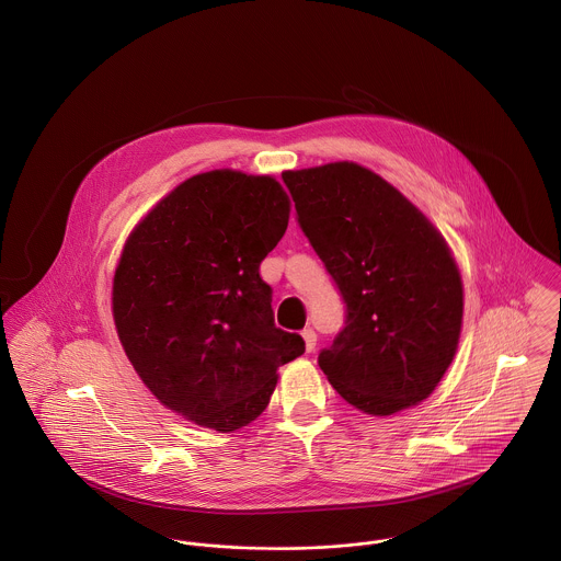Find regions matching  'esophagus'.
<instances>
[{"label":"esophagus","mask_w":561,"mask_h":561,"mask_svg":"<svg viewBox=\"0 0 561 561\" xmlns=\"http://www.w3.org/2000/svg\"><path fill=\"white\" fill-rule=\"evenodd\" d=\"M301 335H304V340H306V351L311 353V351L316 348V331L308 327V329H304V333H301Z\"/></svg>","instance_id":"34e87169"}]
</instances>
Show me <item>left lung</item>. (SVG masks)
<instances>
[{"instance_id":"obj_1","label":"left lung","mask_w":561,"mask_h":561,"mask_svg":"<svg viewBox=\"0 0 561 561\" xmlns=\"http://www.w3.org/2000/svg\"><path fill=\"white\" fill-rule=\"evenodd\" d=\"M282 179L346 304L344 329L318 355L320 370L368 415L426 400L456 355L462 324V279L445 239L398 188L357 163Z\"/></svg>"}]
</instances>
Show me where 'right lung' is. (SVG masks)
<instances>
[{
	"instance_id": "obj_1",
	"label": "right lung",
	"mask_w": 561,
	"mask_h": 561,
	"mask_svg": "<svg viewBox=\"0 0 561 561\" xmlns=\"http://www.w3.org/2000/svg\"><path fill=\"white\" fill-rule=\"evenodd\" d=\"M290 199L271 176L197 174L130 232L112 308L126 357L161 404L219 433L251 424L277 368L306 353L275 327L260 262L288 228Z\"/></svg>"
}]
</instances>
